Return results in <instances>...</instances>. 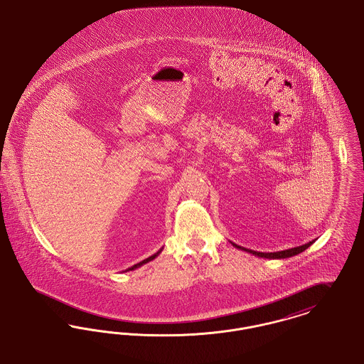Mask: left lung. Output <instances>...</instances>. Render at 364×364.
<instances>
[{"instance_id": "left-lung-1", "label": "left lung", "mask_w": 364, "mask_h": 364, "mask_svg": "<svg viewBox=\"0 0 364 364\" xmlns=\"http://www.w3.org/2000/svg\"><path fill=\"white\" fill-rule=\"evenodd\" d=\"M231 242V241H230ZM314 244V241H309L308 244L304 245H300V247H294V248L285 249V250H279V252H256V250H252V249L244 248V247H240L234 242H231L232 247H235L237 249H241V250H245L248 253H252L255 256H259V257H264V259H287V257H291V256H296L301 252H304L308 247H311Z\"/></svg>"}]
</instances>
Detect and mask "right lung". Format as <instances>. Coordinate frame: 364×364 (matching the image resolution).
<instances>
[{
    "instance_id": "add662e5",
    "label": "right lung",
    "mask_w": 364,
    "mask_h": 364,
    "mask_svg": "<svg viewBox=\"0 0 364 364\" xmlns=\"http://www.w3.org/2000/svg\"><path fill=\"white\" fill-rule=\"evenodd\" d=\"M161 250H163V249H160V250H159V252H157V253H154V256H149V257H148V259H145V260H142V262H139V263H136V264H134V266H133V267L127 268V269H126V271H132V269H135V268H139V267H141V266H144V264H146V263H149V262H151V260H154V257H157V256H159V253H160V252H161Z\"/></svg>"
}]
</instances>
